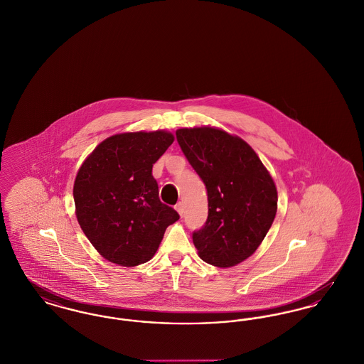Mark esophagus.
<instances>
[{
  "instance_id": "1",
  "label": "esophagus",
  "mask_w": 364,
  "mask_h": 364,
  "mask_svg": "<svg viewBox=\"0 0 364 364\" xmlns=\"http://www.w3.org/2000/svg\"><path fill=\"white\" fill-rule=\"evenodd\" d=\"M174 208L178 211V214L183 217V214H184V205H183V202H178Z\"/></svg>"
}]
</instances>
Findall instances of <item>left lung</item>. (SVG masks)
Wrapping results in <instances>:
<instances>
[{
  "label": "left lung",
  "mask_w": 364,
  "mask_h": 364,
  "mask_svg": "<svg viewBox=\"0 0 364 364\" xmlns=\"http://www.w3.org/2000/svg\"><path fill=\"white\" fill-rule=\"evenodd\" d=\"M176 138L208 190V220L192 233L199 257L235 266L257 251L273 224L276 184L242 139L210 127L181 128Z\"/></svg>",
  "instance_id": "1"
}]
</instances>
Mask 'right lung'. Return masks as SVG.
I'll list each match as a JSON object with an SVG mask.
<instances>
[{
    "label": "right lung",
    "instance_id": "1",
    "mask_svg": "<svg viewBox=\"0 0 364 364\" xmlns=\"http://www.w3.org/2000/svg\"><path fill=\"white\" fill-rule=\"evenodd\" d=\"M165 131L114 135L80 166L73 199L79 225L95 250L116 264L151 259L180 215L162 203L153 165L173 143Z\"/></svg>",
    "mask_w": 364,
    "mask_h": 364
}]
</instances>
